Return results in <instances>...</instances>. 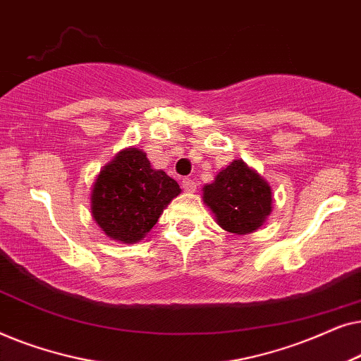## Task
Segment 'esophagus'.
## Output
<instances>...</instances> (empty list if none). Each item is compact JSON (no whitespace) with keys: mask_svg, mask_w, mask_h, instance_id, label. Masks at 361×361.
I'll list each match as a JSON object with an SVG mask.
<instances>
[{"mask_svg":"<svg viewBox=\"0 0 361 361\" xmlns=\"http://www.w3.org/2000/svg\"><path fill=\"white\" fill-rule=\"evenodd\" d=\"M182 189H184L185 192H195V189H197L195 180L184 179V180H182Z\"/></svg>","mask_w":361,"mask_h":361,"instance_id":"esophagus-1","label":"esophagus"}]
</instances>
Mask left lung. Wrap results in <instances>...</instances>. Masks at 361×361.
<instances>
[{"mask_svg":"<svg viewBox=\"0 0 361 361\" xmlns=\"http://www.w3.org/2000/svg\"><path fill=\"white\" fill-rule=\"evenodd\" d=\"M204 204L216 224L236 235L258 230L273 210V192L258 172L235 159L204 187Z\"/></svg>","mask_w":361,"mask_h":361,"instance_id":"obj_1","label":"left lung"}]
</instances>
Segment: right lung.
<instances>
[{"mask_svg": "<svg viewBox=\"0 0 361 361\" xmlns=\"http://www.w3.org/2000/svg\"><path fill=\"white\" fill-rule=\"evenodd\" d=\"M180 194L177 182L152 169L146 152L128 147L103 167L92 189V216L111 240L136 243Z\"/></svg>", "mask_w": 361, "mask_h": 361, "instance_id": "add662e5", "label": "right lung"}]
</instances>
